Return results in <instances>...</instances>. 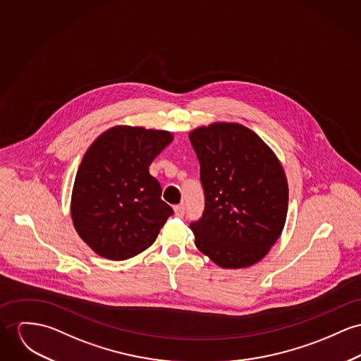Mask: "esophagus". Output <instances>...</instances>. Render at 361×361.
Segmentation results:
<instances>
[{"label": "esophagus", "mask_w": 361, "mask_h": 361, "mask_svg": "<svg viewBox=\"0 0 361 361\" xmlns=\"http://www.w3.org/2000/svg\"><path fill=\"white\" fill-rule=\"evenodd\" d=\"M184 213H185L184 204H176V206H174V214H176L177 217H183Z\"/></svg>", "instance_id": "34e87169"}]
</instances>
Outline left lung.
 <instances>
[{"label": "left lung", "instance_id": "left-lung-1", "mask_svg": "<svg viewBox=\"0 0 361 361\" xmlns=\"http://www.w3.org/2000/svg\"><path fill=\"white\" fill-rule=\"evenodd\" d=\"M200 164L204 212L190 226L195 246L221 268H247L276 243L288 184L275 152L251 129L216 122L190 133Z\"/></svg>", "mask_w": 361, "mask_h": 361}]
</instances>
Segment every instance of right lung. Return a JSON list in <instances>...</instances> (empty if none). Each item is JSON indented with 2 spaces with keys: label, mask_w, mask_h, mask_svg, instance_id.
<instances>
[{
  "label": "right lung",
  "mask_w": 361,
  "mask_h": 361,
  "mask_svg": "<svg viewBox=\"0 0 361 361\" xmlns=\"http://www.w3.org/2000/svg\"><path fill=\"white\" fill-rule=\"evenodd\" d=\"M173 141L167 130L118 125L83 155L73 194L77 233L97 255L123 261L148 249L173 209L148 167Z\"/></svg>",
  "instance_id": "add662e5"
}]
</instances>
